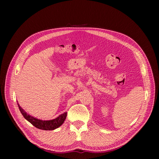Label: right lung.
I'll use <instances>...</instances> for the list:
<instances>
[{
  "label": "right lung",
  "instance_id": "obj_1",
  "mask_svg": "<svg viewBox=\"0 0 159 159\" xmlns=\"http://www.w3.org/2000/svg\"><path fill=\"white\" fill-rule=\"evenodd\" d=\"M18 106L19 109L22 115H23V117H25L28 121H29L35 127L42 130H45V131H52V130H54L60 127L61 125L64 123L67 116V112H65L60 115L58 117H57L54 119L46 120H46H41L36 119L31 116V115H28L26 112L24 111V109L21 108V107L19 105L18 103Z\"/></svg>",
  "mask_w": 159,
  "mask_h": 159
}]
</instances>
